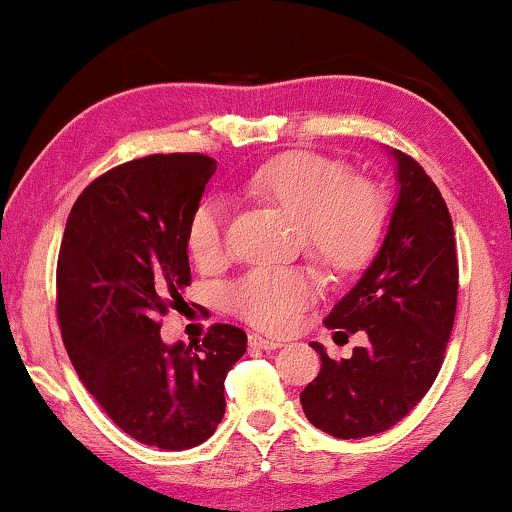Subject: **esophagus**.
<instances>
[{
    "mask_svg": "<svg viewBox=\"0 0 512 512\" xmlns=\"http://www.w3.org/2000/svg\"><path fill=\"white\" fill-rule=\"evenodd\" d=\"M249 345L254 350H265V353H270V350H277L282 348V341H277V338H268V336H261V334H249Z\"/></svg>",
    "mask_w": 512,
    "mask_h": 512,
    "instance_id": "obj_1",
    "label": "esophagus"
}]
</instances>
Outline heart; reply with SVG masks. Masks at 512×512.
<instances>
[{"label": "heart", "mask_w": 512, "mask_h": 512, "mask_svg": "<svg viewBox=\"0 0 512 512\" xmlns=\"http://www.w3.org/2000/svg\"><path fill=\"white\" fill-rule=\"evenodd\" d=\"M249 195L298 216L305 247L334 272H355L376 254L386 232V199L374 185L355 181L345 164L313 152H289L251 171ZM185 244L192 261L214 268L225 256V204L204 197L190 211ZM317 289L303 268H254L228 289L237 315L268 331H284Z\"/></svg>", "instance_id": "b5f03b06"}]
</instances>
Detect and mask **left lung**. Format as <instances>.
<instances>
[{"label": "left lung", "mask_w": 512, "mask_h": 512, "mask_svg": "<svg viewBox=\"0 0 512 512\" xmlns=\"http://www.w3.org/2000/svg\"><path fill=\"white\" fill-rule=\"evenodd\" d=\"M397 164V202L374 261L334 305L329 329L367 343L350 360H331L301 393L308 421L338 440H357L402 421L440 374L459 296L454 223L421 164L390 150ZM336 338V336H334Z\"/></svg>", "instance_id": "left-lung-1"}]
</instances>
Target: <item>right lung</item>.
Returning a JSON list of instances; mask_svg holds the SVG:
<instances>
[{"label":"right lung","instance_id":"right-lung-1","mask_svg":"<svg viewBox=\"0 0 512 512\" xmlns=\"http://www.w3.org/2000/svg\"><path fill=\"white\" fill-rule=\"evenodd\" d=\"M216 159L150 155L89 183L65 223L56 308L79 381L134 440L167 451L207 442L225 414V376L247 334L214 324L167 345L159 317L190 284L185 225Z\"/></svg>","mask_w":512,"mask_h":512}]
</instances>
